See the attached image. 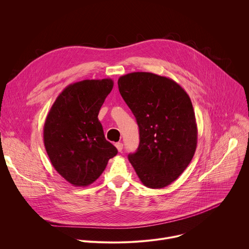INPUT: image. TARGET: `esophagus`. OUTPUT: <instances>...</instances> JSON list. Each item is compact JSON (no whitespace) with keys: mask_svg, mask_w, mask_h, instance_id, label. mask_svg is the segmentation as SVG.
I'll use <instances>...</instances> for the list:
<instances>
[{"mask_svg":"<svg viewBox=\"0 0 249 249\" xmlns=\"http://www.w3.org/2000/svg\"><path fill=\"white\" fill-rule=\"evenodd\" d=\"M115 147L118 150V152H122V150H123V144L122 143H116Z\"/></svg>","mask_w":249,"mask_h":249,"instance_id":"34e87169","label":"esophagus"}]
</instances>
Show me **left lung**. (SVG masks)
Wrapping results in <instances>:
<instances>
[{
    "label": "left lung",
    "instance_id": "obj_1",
    "mask_svg": "<svg viewBox=\"0 0 249 249\" xmlns=\"http://www.w3.org/2000/svg\"><path fill=\"white\" fill-rule=\"evenodd\" d=\"M123 99L136 117L140 144L128 156L141 182L163 188L178 178L197 147V124L191 99L173 80L134 72L118 79Z\"/></svg>",
    "mask_w": 249,
    "mask_h": 249
}]
</instances>
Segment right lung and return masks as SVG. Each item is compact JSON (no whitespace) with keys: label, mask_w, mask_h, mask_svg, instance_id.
Wrapping results in <instances>:
<instances>
[{"label":"right lung","mask_w":249,"mask_h":249,"mask_svg":"<svg viewBox=\"0 0 249 249\" xmlns=\"http://www.w3.org/2000/svg\"><path fill=\"white\" fill-rule=\"evenodd\" d=\"M113 85L111 79L71 84L58 95L46 117V153L57 172L74 186L93 183L118 153L106 141L97 118Z\"/></svg>","instance_id":"right-lung-1"}]
</instances>
